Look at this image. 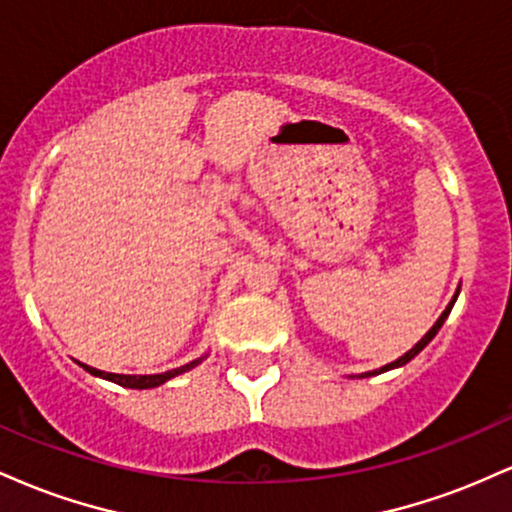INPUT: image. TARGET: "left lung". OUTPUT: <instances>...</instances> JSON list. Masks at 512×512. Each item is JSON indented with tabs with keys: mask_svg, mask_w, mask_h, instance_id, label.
<instances>
[{
	"mask_svg": "<svg viewBox=\"0 0 512 512\" xmlns=\"http://www.w3.org/2000/svg\"><path fill=\"white\" fill-rule=\"evenodd\" d=\"M455 298H457V296H455ZM455 298H452V303L448 305V308H445V313L438 317V322H436V325H433V327H431V330H428V332L424 334V339H421V342H419V344H416V346H414V349H409V351H407V354H404V356H399V358H397V361L387 363V366H383V368H380V370H375V373H385V370H390V368L404 366V363H409V361H411V358H414L416 354H419V351H421V349H424V346H426L428 342H431V339H433V337H436V334H438V330H440V327H443L445 317H448V315H450L452 305H455ZM366 375H373V373H366Z\"/></svg>",
	"mask_w": 512,
	"mask_h": 512,
	"instance_id": "1",
	"label": "left lung"
}]
</instances>
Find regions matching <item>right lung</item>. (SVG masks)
Returning <instances> with one entry per match:
<instances>
[{
	"mask_svg": "<svg viewBox=\"0 0 512 512\" xmlns=\"http://www.w3.org/2000/svg\"><path fill=\"white\" fill-rule=\"evenodd\" d=\"M197 363L199 361H192V363H187V366H180V368H175V370H168V373H158V375H120V373H105V370H96V368H91V366H84V363H81V366H84L91 375H98V378L110 380V383H117V385H122V387H132V390H149V387L163 385V383H166V380L175 378V375H180V373H185V370L195 368Z\"/></svg>",
	"mask_w": 512,
	"mask_h": 512,
	"instance_id": "right-lung-1",
	"label": "right lung"
}]
</instances>
